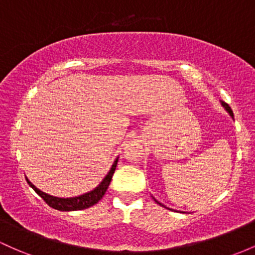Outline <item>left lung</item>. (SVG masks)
<instances>
[{"mask_svg": "<svg viewBox=\"0 0 255 255\" xmlns=\"http://www.w3.org/2000/svg\"><path fill=\"white\" fill-rule=\"evenodd\" d=\"M222 105L224 106V109H225V110H226V111H228V113H229V114H230V116H231V117H234V114H232V110H231V108H230V106H229L228 104H226V103H225V102H222ZM153 200H155V198H153ZM155 202H157L159 206H163V205H162V203H159L157 200H155ZM163 207H164V206H163Z\"/></svg>", "mask_w": 255, "mask_h": 255, "instance_id": "1", "label": "left lung"}]
</instances>
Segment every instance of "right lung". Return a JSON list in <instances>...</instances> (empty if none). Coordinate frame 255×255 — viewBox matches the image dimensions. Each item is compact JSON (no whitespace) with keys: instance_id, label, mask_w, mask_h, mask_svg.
I'll return each mask as SVG.
<instances>
[{"instance_id":"right-lung-1","label":"right lung","mask_w":255,"mask_h":255,"mask_svg":"<svg viewBox=\"0 0 255 255\" xmlns=\"http://www.w3.org/2000/svg\"><path fill=\"white\" fill-rule=\"evenodd\" d=\"M117 161H119V157L115 159L113 167H111L110 170L108 172V174L105 175V178L103 179L102 183L99 184L97 187H94L91 191L85 192V194L80 196H75V197H68V198H61V197H55V196H50L46 192H42L41 190H38L31 181H29V179L26 178L27 184L32 187L36 191V194L40 195L42 198H43L44 202L47 203L52 208L58 209V211L63 212H70V211H81V209L89 208V207L94 206L96 203L99 202L103 198V196L108 190L109 185H110V181L113 179V175L115 173V169H116Z\"/></svg>"}]
</instances>
